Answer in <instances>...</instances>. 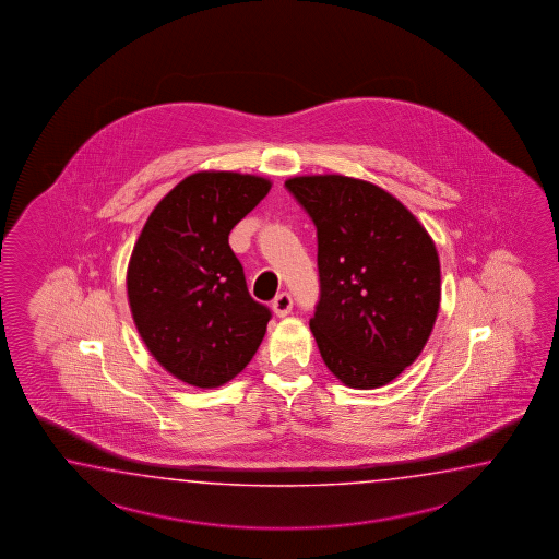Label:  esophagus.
I'll use <instances>...</instances> for the list:
<instances>
[{
	"label": "esophagus",
	"instance_id": "34e87169",
	"mask_svg": "<svg viewBox=\"0 0 559 559\" xmlns=\"http://www.w3.org/2000/svg\"><path fill=\"white\" fill-rule=\"evenodd\" d=\"M272 308H274L275 316H280V318H285L292 308H294V299L292 296L287 294V292H282L280 296H275L274 301H272Z\"/></svg>",
	"mask_w": 559,
	"mask_h": 559
}]
</instances>
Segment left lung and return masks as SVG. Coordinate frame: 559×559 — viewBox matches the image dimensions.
Returning a JSON list of instances; mask_svg holds the SVG:
<instances>
[{
    "mask_svg": "<svg viewBox=\"0 0 559 559\" xmlns=\"http://www.w3.org/2000/svg\"><path fill=\"white\" fill-rule=\"evenodd\" d=\"M318 229L320 301L309 328L333 376L356 390L395 380L438 318L440 258L392 193L364 179L285 181Z\"/></svg>",
    "mask_w": 559,
    "mask_h": 559,
    "instance_id": "left-lung-1",
    "label": "left lung"
}]
</instances>
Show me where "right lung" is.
<instances>
[{"label":"right lung","instance_id":"obj_1","mask_svg":"<svg viewBox=\"0 0 559 559\" xmlns=\"http://www.w3.org/2000/svg\"><path fill=\"white\" fill-rule=\"evenodd\" d=\"M270 188L248 174H191L155 205L135 241L128 267L135 328L152 356L195 388L234 380L272 320L227 241Z\"/></svg>","mask_w":559,"mask_h":559}]
</instances>
